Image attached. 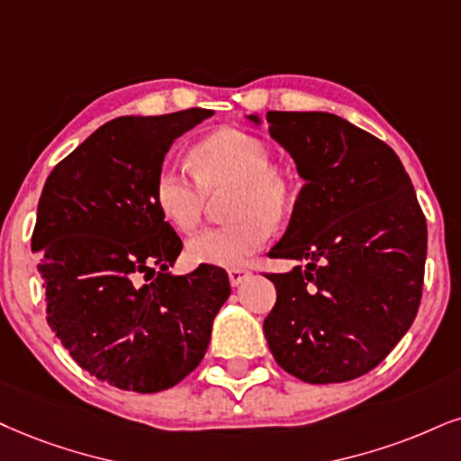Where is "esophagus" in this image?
<instances>
[{
	"label": "esophagus",
	"mask_w": 461,
	"mask_h": 461,
	"mask_svg": "<svg viewBox=\"0 0 461 461\" xmlns=\"http://www.w3.org/2000/svg\"><path fill=\"white\" fill-rule=\"evenodd\" d=\"M249 276H252V271L248 267H232V269H229V280L232 286H241Z\"/></svg>",
	"instance_id": "1"
}]
</instances>
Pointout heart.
Segmentation results:
<instances>
[{
    "label": "heart",
    "mask_w": 461,
    "mask_h": 461,
    "mask_svg": "<svg viewBox=\"0 0 461 461\" xmlns=\"http://www.w3.org/2000/svg\"><path fill=\"white\" fill-rule=\"evenodd\" d=\"M267 140L240 128H220L192 149V169L164 162L153 177V203L179 232L201 224L209 196L224 190L230 221L196 232L185 252L192 263L240 267L269 241L276 224L293 213L299 184L288 168L274 164Z\"/></svg>",
    "instance_id": "obj_1"
}]
</instances>
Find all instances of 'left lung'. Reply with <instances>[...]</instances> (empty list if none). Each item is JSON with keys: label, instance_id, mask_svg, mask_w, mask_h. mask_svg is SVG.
Listing matches in <instances>:
<instances>
[{"label": "left lung", "instance_id": "1", "mask_svg": "<svg viewBox=\"0 0 461 461\" xmlns=\"http://www.w3.org/2000/svg\"><path fill=\"white\" fill-rule=\"evenodd\" d=\"M267 123L305 179L269 257L308 260L267 274L277 291L267 344L303 383L359 378L417 316L428 254L421 204L395 151L346 119L269 111Z\"/></svg>", "mask_w": 461, "mask_h": 461}]
</instances>
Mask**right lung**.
Returning a JSON list of instances; mask_svg holds the SVG:
<instances>
[{
    "instance_id": "obj_1",
    "label": "right lung",
    "mask_w": 461,
    "mask_h": 461,
    "mask_svg": "<svg viewBox=\"0 0 461 461\" xmlns=\"http://www.w3.org/2000/svg\"><path fill=\"white\" fill-rule=\"evenodd\" d=\"M212 115L113 119L50 170L40 196L32 249L50 331L117 389L156 393L194 372L230 294L221 267L168 274L184 243L151 192L173 140Z\"/></svg>"
}]
</instances>
